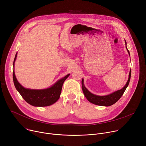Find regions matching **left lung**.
<instances>
[{"label":"left lung","instance_id":"1","mask_svg":"<svg viewBox=\"0 0 146 146\" xmlns=\"http://www.w3.org/2000/svg\"><path fill=\"white\" fill-rule=\"evenodd\" d=\"M125 45H126V48L127 49L128 54L130 55L129 51L127 47L126 41H125ZM131 70H130L128 80L127 82V84H125V86L121 90H118L117 91L114 92L112 94H110L109 95H105V96H98V95H94V94H92L91 92H90L86 88V87L84 84V79L82 78V81H81V84H82V89L83 93H84V94L86 98L87 99V100L90 102L94 104V105L102 106H110L113 105V104H114L115 103H116L122 96L125 91L126 90L127 87L129 85V83L130 79H131Z\"/></svg>","mask_w":146,"mask_h":146}]
</instances>
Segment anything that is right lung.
Here are the masks:
<instances>
[{"mask_svg":"<svg viewBox=\"0 0 146 146\" xmlns=\"http://www.w3.org/2000/svg\"><path fill=\"white\" fill-rule=\"evenodd\" d=\"M17 56V52L15 54L13 66L14 67V62ZM68 74L64 78L56 81L51 87L44 90H32L25 88L21 85L17 81L15 76L14 69L13 77V81L16 90L19 92L24 99L31 105L36 107H44L50 106L55 103L59 98L62 91V86L64 81L69 77Z\"/></svg>","mask_w":146,"mask_h":146,"instance_id":"right-lung-1","label":"right lung"}]
</instances>
